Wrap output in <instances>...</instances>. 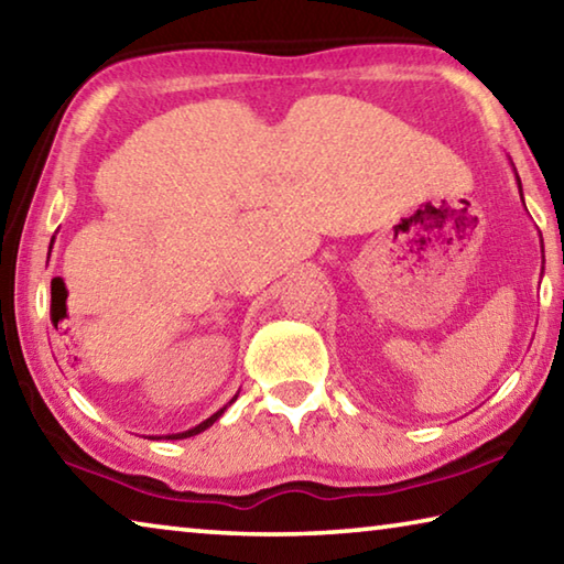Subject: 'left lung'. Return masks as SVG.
I'll list each match as a JSON object with an SVG mask.
<instances>
[{"mask_svg":"<svg viewBox=\"0 0 564 564\" xmlns=\"http://www.w3.org/2000/svg\"><path fill=\"white\" fill-rule=\"evenodd\" d=\"M510 166H512V171H514V164L510 161ZM514 181H518V188H520V198H522V184H520V176H518V171H514ZM522 204H524V198H522ZM540 246H542V236H540ZM542 253H545V246H542ZM542 261H545V256H542ZM545 271V269H542Z\"/></svg>","mask_w":564,"mask_h":564,"instance_id":"1","label":"left lung"}]
</instances>
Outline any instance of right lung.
I'll return each instance as SVG.
<instances>
[{
  "label": "right lung",
  "mask_w": 564,
  "mask_h": 564,
  "mask_svg": "<svg viewBox=\"0 0 564 564\" xmlns=\"http://www.w3.org/2000/svg\"><path fill=\"white\" fill-rule=\"evenodd\" d=\"M52 246H54V238H52V243H50V253H52ZM64 311H66V285H64V281L62 279H52V316H54V321L59 323L62 318H64ZM236 398H238V393L228 400V403L221 408V410H216V413L212 415V417H206L204 423H198V425H194V427H188V431H184V433H171V435H151V437H166V441H184V437H194V435H198V433H204L206 427H212L218 417H221L224 413H226V408L231 405V403H236Z\"/></svg>",
  "instance_id": "obj_1"
}]
</instances>
